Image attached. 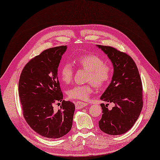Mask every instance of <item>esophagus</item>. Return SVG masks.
Here are the masks:
<instances>
[{"mask_svg":"<svg viewBox=\"0 0 160 160\" xmlns=\"http://www.w3.org/2000/svg\"><path fill=\"white\" fill-rule=\"evenodd\" d=\"M88 105V104L87 103L80 102V101L76 102V103H75V106H76V109H81V108H83L86 107V106H87Z\"/></svg>","mask_w":160,"mask_h":160,"instance_id":"esophagus-1","label":"esophagus"}]
</instances>
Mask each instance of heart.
Here are the masks:
<instances>
[{
  "instance_id": "1",
  "label": "heart",
  "mask_w": 160,
  "mask_h": 160,
  "mask_svg": "<svg viewBox=\"0 0 160 160\" xmlns=\"http://www.w3.org/2000/svg\"><path fill=\"white\" fill-rule=\"evenodd\" d=\"M75 62L84 69L89 70L88 80L93 82L98 87H102L109 82L111 70L109 66L104 64L103 59L94 54L82 55L76 58ZM74 67L69 62L62 64L59 76L65 84L72 81ZM94 84L91 83L85 85H76L68 90L69 98L80 100H87L94 91Z\"/></svg>"
}]
</instances>
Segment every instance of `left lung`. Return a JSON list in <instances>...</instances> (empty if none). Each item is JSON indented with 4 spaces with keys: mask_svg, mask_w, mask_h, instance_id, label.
<instances>
[{
    "mask_svg": "<svg viewBox=\"0 0 160 160\" xmlns=\"http://www.w3.org/2000/svg\"><path fill=\"white\" fill-rule=\"evenodd\" d=\"M96 46L113 67L111 83L100 99L115 104L111 109L108 108V103L100 105L102 116L99 127L106 134L120 135L129 131L140 116L143 106L142 81L137 65L129 55L112 47Z\"/></svg>",
    "mask_w": 160,
    "mask_h": 160,
    "instance_id": "obj_1",
    "label": "left lung"
}]
</instances>
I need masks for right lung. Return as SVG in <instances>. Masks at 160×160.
I'll use <instances>...</instances> for the list:
<instances>
[{
  "mask_svg": "<svg viewBox=\"0 0 160 160\" xmlns=\"http://www.w3.org/2000/svg\"><path fill=\"white\" fill-rule=\"evenodd\" d=\"M67 46L43 51L23 68L18 86L23 115L35 132L48 138L66 135L72 125L75 105L62 100L58 80V67ZM55 101L62 102L61 109H53Z\"/></svg>",
  "mask_w": 160,
  "mask_h": 160,
  "instance_id": "add662e5",
  "label": "right lung"
}]
</instances>
